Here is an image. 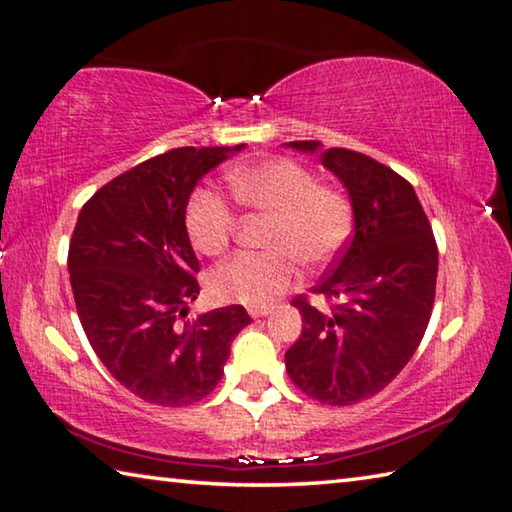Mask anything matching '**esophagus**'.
Wrapping results in <instances>:
<instances>
[{"label": "esophagus", "mask_w": 512, "mask_h": 512, "mask_svg": "<svg viewBox=\"0 0 512 512\" xmlns=\"http://www.w3.org/2000/svg\"><path fill=\"white\" fill-rule=\"evenodd\" d=\"M250 316L253 319H262V316H269L271 314V307H250Z\"/></svg>", "instance_id": "obj_1"}]
</instances>
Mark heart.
<instances>
[{
    "label": "heart",
    "instance_id": "obj_1",
    "mask_svg": "<svg viewBox=\"0 0 512 512\" xmlns=\"http://www.w3.org/2000/svg\"><path fill=\"white\" fill-rule=\"evenodd\" d=\"M239 205L273 216L266 248L273 253H239L216 266L209 291L221 303L262 307L296 285L298 264L321 269L346 246L353 227L351 202L335 186L319 184L305 164L273 157L227 173ZM237 216L221 193L202 189L186 209V230L202 255H221L230 246Z\"/></svg>",
    "mask_w": 512,
    "mask_h": 512
}]
</instances>
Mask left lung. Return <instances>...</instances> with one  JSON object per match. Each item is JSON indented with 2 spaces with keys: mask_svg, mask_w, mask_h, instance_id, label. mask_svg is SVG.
Returning <instances> with one entry per match:
<instances>
[{
  "mask_svg": "<svg viewBox=\"0 0 512 512\" xmlns=\"http://www.w3.org/2000/svg\"><path fill=\"white\" fill-rule=\"evenodd\" d=\"M289 148L319 154L351 198L353 239L312 291L335 300L319 310L296 298L303 332L285 353L294 385L328 405H353L399 376L424 337L435 300L437 246L408 180L362 152Z\"/></svg>",
  "mask_w": 512,
  "mask_h": 512,
  "instance_id": "left-lung-1",
  "label": "left lung"
}]
</instances>
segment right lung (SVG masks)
<instances>
[{"label":"right lung","instance_id":"1","mask_svg":"<svg viewBox=\"0 0 512 512\" xmlns=\"http://www.w3.org/2000/svg\"><path fill=\"white\" fill-rule=\"evenodd\" d=\"M243 148L168 150L113 177L79 212L68 271L81 328L111 376L148 403L177 408L212 394L250 323L241 305L186 316L200 294L186 205Z\"/></svg>","mask_w":512,"mask_h":512}]
</instances>
